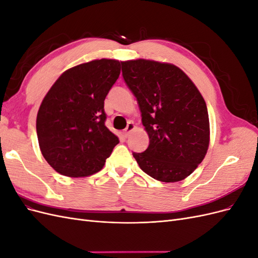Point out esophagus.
<instances>
[{
  "mask_svg": "<svg viewBox=\"0 0 258 258\" xmlns=\"http://www.w3.org/2000/svg\"><path fill=\"white\" fill-rule=\"evenodd\" d=\"M136 128V126H135V123L132 122V121H129L128 123H127V127H126V129L123 130V136L124 137H129V135H130V132L134 130Z\"/></svg>",
  "mask_w": 258,
  "mask_h": 258,
  "instance_id": "34e87169",
  "label": "esophagus"
}]
</instances>
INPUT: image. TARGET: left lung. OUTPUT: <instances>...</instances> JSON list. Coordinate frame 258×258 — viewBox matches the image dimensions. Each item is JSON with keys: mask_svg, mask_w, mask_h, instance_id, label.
<instances>
[{"mask_svg": "<svg viewBox=\"0 0 258 258\" xmlns=\"http://www.w3.org/2000/svg\"><path fill=\"white\" fill-rule=\"evenodd\" d=\"M121 63L123 81L137 98L150 138L143 153H132L146 174L172 183L191 174L209 147L207 104L181 69L152 60Z\"/></svg>", "mask_w": 258, "mask_h": 258, "instance_id": "1", "label": "left lung"}]
</instances>
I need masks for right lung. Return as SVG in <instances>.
<instances>
[{
  "mask_svg": "<svg viewBox=\"0 0 258 258\" xmlns=\"http://www.w3.org/2000/svg\"><path fill=\"white\" fill-rule=\"evenodd\" d=\"M119 74V61L93 60L68 70L45 96L36 117L37 139L58 173H97L119 143L105 127L104 112L105 97Z\"/></svg>",
  "mask_w": 258,
  "mask_h": 258,
  "instance_id": "obj_1",
  "label": "right lung"
}]
</instances>
